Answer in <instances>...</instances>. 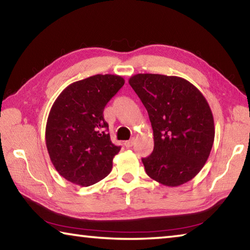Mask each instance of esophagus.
Returning <instances> with one entry per match:
<instances>
[{
	"label": "esophagus",
	"mask_w": 250,
	"mask_h": 250,
	"mask_svg": "<svg viewBox=\"0 0 250 250\" xmlns=\"http://www.w3.org/2000/svg\"><path fill=\"white\" fill-rule=\"evenodd\" d=\"M133 143H134V139L132 138V139H130V140L125 141V147H131V146H133Z\"/></svg>",
	"instance_id": "1"
}]
</instances>
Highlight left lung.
<instances>
[{
  "mask_svg": "<svg viewBox=\"0 0 250 250\" xmlns=\"http://www.w3.org/2000/svg\"><path fill=\"white\" fill-rule=\"evenodd\" d=\"M129 83L153 129V151L142 159L146 174L167 186L191 181L204 167L214 143L213 113L205 97L176 76L138 74Z\"/></svg>",
  "mask_w": 250,
  "mask_h": 250,
  "instance_id": "obj_1",
  "label": "left lung"
}]
</instances>
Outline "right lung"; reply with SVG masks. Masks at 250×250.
<instances>
[{
    "label": "right lung",
    "mask_w": 250,
    "mask_h": 250,
    "mask_svg": "<svg viewBox=\"0 0 250 250\" xmlns=\"http://www.w3.org/2000/svg\"><path fill=\"white\" fill-rule=\"evenodd\" d=\"M125 84L117 75H95L73 83L55 100L46 124V146L62 177L89 186L107 176L120 151L108 133L104 109Z\"/></svg>",
    "instance_id": "add662e5"
}]
</instances>
